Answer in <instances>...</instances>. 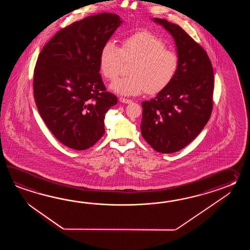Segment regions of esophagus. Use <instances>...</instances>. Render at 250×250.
Returning a JSON list of instances; mask_svg holds the SVG:
<instances>
[{
    "label": "esophagus",
    "mask_w": 250,
    "mask_h": 250,
    "mask_svg": "<svg viewBox=\"0 0 250 250\" xmlns=\"http://www.w3.org/2000/svg\"><path fill=\"white\" fill-rule=\"evenodd\" d=\"M120 101L122 102V103H124V104H130V103H132V100L127 99V98H124V97H121Z\"/></svg>",
    "instance_id": "34e87169"
}]
</instances>
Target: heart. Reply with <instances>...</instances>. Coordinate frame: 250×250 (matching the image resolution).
<instances>
[{
    "label": "heart",
    "instance_id": "b5f03b06",
    "mask_svg": "<svg viewBox=\"0 0 250 250\" xmlns=\"http://www.w3.org/2000/svg\"><path fill=\"white\" fill-rule=\"evenodd\" d=\"M165 47L161 38L148 32L137 33L123 39L121 48L113 41H107L99 56V67L105 79L115 80L123 60L132 61L128 67L130 75L114 81L110 89L124 96L163 90L179 68L178 55Z\"/></svg>",
    "mask_w": 250,
    "mask_h": 250
}]
</instances>
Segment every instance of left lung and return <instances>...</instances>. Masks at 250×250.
<instances>
[{"instance_id":"obj_1","label":"left lung","mask_w":250,"mask_h":250,"mask_svg":"<svg viewBox=\"0 0 250 250\" xmlns=\"http://www.w3.org/2000/svg\"><path fill=\"white\" fill-rule=\"evenodd\" d=\"M172 36L179 68L169 85L142 103L141 134L153 148L170 154L197 138L211 116L213 69L208 53L180 26L154 18Z\"/></svg>"}]
</instances>
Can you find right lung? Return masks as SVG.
<instances>
[{
	"label": "right lung",
	"mask_w": 250,
	"mask_h": 250,
	"mask_svg": "<svg viewBox=\"0 0 250 250\" xmlns=\"http://www.w3.org/2000/svg\"><path fill=\"white\" fill-rule=\"evenodd\" d=\"M123 21L99 13L74 22L43 46L34 70L38 112L64 146L85 150L103 137L105 113L117 97L104 85L99 56Z\"/></svg>",
	"instance_id": "1"
}]
</instances>
